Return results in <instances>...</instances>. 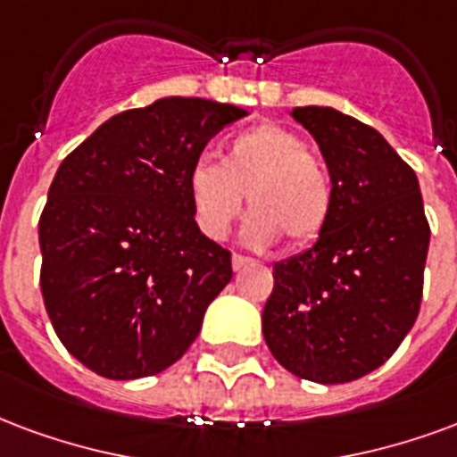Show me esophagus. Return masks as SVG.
I'll return each mask as SVG.
<instances>
[{"label": "esophagus", "instance_id": "obj_1", "mask_svg": "<svg viewBox=\"0 0 457 457\" xmlns=\"http://www.w3.org/2000/svg\"><path fill=\"white\" fill-rule=\"evenodd\" d=\"M252 262H254V259H249V256L245 254H232V269H235V271H242V269L249 266Z\"/></svg>", "mask_w": 457, "mask_h": 457}]
</instances>
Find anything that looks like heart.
<instances>
[{"instance_id": "1", "label": "heart", "mask_w": 457, "mask_h": 457, "mask_svg": "<svg viewBox=\"0 0 457 457\" xmlns=\"http://www.w3.org/2000/svg\"><path fill=\"white\" fill-rule=\"evenodd\" d=\"M198 229L208 239L228 237L242 203L254 211L245 222L249 245H307L332 215V181L322 160L288 128L262 123L229 137L220 162L195 160L186 177Z\"/></svg>"}]
</instances>
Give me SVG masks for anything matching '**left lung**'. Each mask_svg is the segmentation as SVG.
<instances>
[{"label":"left lung","mask_w":457,"mask_h":457,"mask_svg":"<svg viewBox=\"0 0 457 457\" xmlns=\"http://www.w3.org/2000/svg\"><path fill=\"white\" fill-rule=\"evenodd\" d=\"M332 179V215L303 254L273 263L263 339L303 380L351 383L383 366L414 327L428 220L414 169L383 135L329 106L293 108Z\"/></svg>","instance_id":"8db88e82"}]
</instances>
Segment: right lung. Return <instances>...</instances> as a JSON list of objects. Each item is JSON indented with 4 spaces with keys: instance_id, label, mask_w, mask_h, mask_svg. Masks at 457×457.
<instances>
[{
    "instance_id": "obj_1",
    "label": "right lung",
    "mask_w": 457,
    "mask_h": 457,
    "mask_svg": "<svg viewBox=\"0 0 457 457\" xmlns=\"http://www.w3.org/2000/svg\"><path fill=\"white\" fill-rule=\"evenodd\" d=\"M245 108L169 96L108 118L67 154L40 212V290L79 363L135 380L177 363L232 278L194 220L186 177Z\"/></svg>"
}]
</instances>
